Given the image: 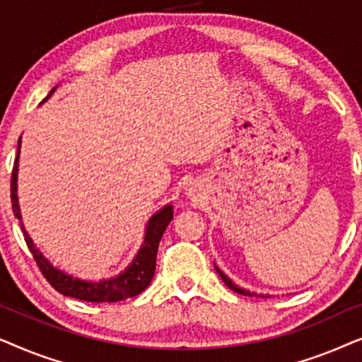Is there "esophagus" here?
<instances>
[{"mask_svg": "<svg viewBox=\"0 0 362 362\" xmlns=\"http://www.w3.org/2000/svg\"><path fill=\"white\" fill-rule=\"evenodd\" d=\"M194 194H196V191H192V187H191V189L187 191V196H194Z\"/></svg>", "mask_w": 362, "mask_h": 362, "instance_id": "esophagus-1", "label": "esophagus"}]
</instances>
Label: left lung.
I'll return each mask as SVG.
<instances>
[{
    "instance_id": "obj_1",
    "label": "left lung",
    "mask_w": 362,
    "mask_h": 362,
    "mask_svg": "<svg viewBox=\"0 0 362 362\" xmlns=\"http://www.w3.org/2000/svg\"><path fill=\"white\" fill-rule=\"evenodd\" d=\"M216 267V270H217V274H219L221 275V279H222V281H224V284L227 285V286H229V288L230 290H234L235 291V293H239V295H245V296H254L255 293H250V291H247L245 288H240V286H237L235 284H234V281H232L230 279H229V276H227L226 274H224V272H222L221 269H219V267H217V265H214ZM262 296V298H265V295H260ZM267 296H269V295H267Z\"/></svg>"
}]
</instances>
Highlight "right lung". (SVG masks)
<instances>
[{"label":"right lung","mask_w":362,"mask_h":362,"mask_svg":"<svg viewBox=\"0 0 362 362\" xmlns=\"http://www.w3.org/2000/svg\"><path fill=\"white\" fill-rule=\"evenodd\" d=\"M56 87L52 88L47 98L52 95ZM46 98V100H47ZM19 150H21V136L18 140V155L14 160L13 166V175H11V204L14 217L19 221L21 230L24 234V240H26L28 249L31 250V254L36 260L39 269H41L42 275L46 276V280L56 288L59 293L72 296V298L83 300V301H92V303H113V301H122L132 296L140 295L143 290L150 285L155 275L156 269V254H158V245L163 234H165L166 226L170 224L173 219V206L166 204L161 207L160 211L155 212L150 217L146 224L145 230V239L143 244L135 255V259L132 260V264L127 267L125 270L120 272L117 276L112 279L98 280V281H88L82 279H76V276L66 274V272L54 267L49 259L42 255V252L37 249L34 244L31 235L28 234V230L24 229L21 209H19V201H18V170H19Z\"/></svg>","instance_id":"obj_1"}]
</instances>
